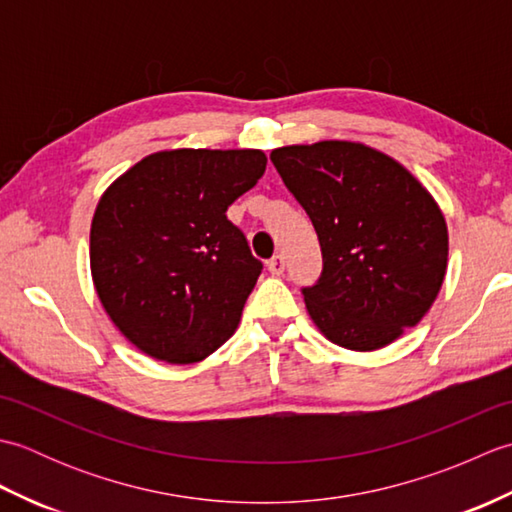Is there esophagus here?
Segmentation results:
<instances>
[{
  "instance_id": "34e87169",
  "label": "esophagus",
  "mask_w": 512,
  "mask_h": 512,
  "mask_svg": "<svg viewBox=\"0 0 512 512\" xmlns=\"http://www.w3.org/2000/svg\"><path fill=\"white\" fill-rule=\"evenodd\" d=\"M268 270H270V273H273V275H281V273H284V270H286V257L277 253V255L268 262Z\"/></svg>"
}]
</instances>
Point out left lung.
Returning <instances> with one entry per match:
<instances>
[{
    "instance_id": "1",
    "label": "left lung",
    "mask_w": 512,
    "mask_h": 512,
    "mask_svg": "<svg viewBox=\"0 0 512 512\" xmlns=\"http://www.w3.org/2000/svg\"><path fill=\"white\" fill-rule=\"evenodd\" d=\"M270 160L319 235L323 273L303 299L325 339L372 352L420 323L449 259L447 222L420 180L352 140L279 147Z\"/></svg>"
}]
</instances>
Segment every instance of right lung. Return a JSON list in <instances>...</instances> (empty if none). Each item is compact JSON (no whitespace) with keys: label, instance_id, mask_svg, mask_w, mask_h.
I'll list each match as a JSON object with an SVG mask.
<instances>
[{"label":"right lung","instance_id":"right-lung-1","mask_svg":"<svg viewBox=\"0 0 512 512\" xmlns=\"http://www.w3.org/2000/svg\"><path fill=\"white\" fill-rule=\"evenodd\" d=\"M259 149H167L101 195L92 281L107 317L140 352L200 363L231 339L262 262L226 209L266 171Z\"/></svg>","mask_w":512,"mask_h":512}]
</instances>
